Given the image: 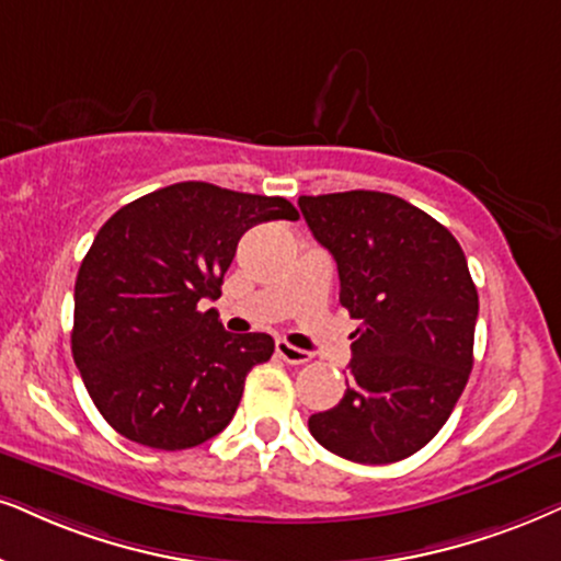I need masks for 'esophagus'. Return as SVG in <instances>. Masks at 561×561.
I'll return each mask as SVG.
<instances>
[{
    "label": "esophagus",
    "instance_id": "1",
    "mask_svg": "<svg viewBox=\"0 0 561 561\" xmlns=\"http://www.w3.org/2000/svg\"><path fill=\"white\" fill-rule=\"evenodd\" d=\"M276 354H279V359H285L287 365H305V363H310V352L297 350V346L287 344V342H276Z\"/></svg>",
    "mask_w": 561,
    "mask_h": 561
}]
</instances>
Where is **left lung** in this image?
Returning <instances> with one entry per match:
<instances>
[{
  "label": "left lung",
  "instance_id": "1",
  "mask_svg": "<svg viewBox=\"0 0 561 561\" xmlns=\"http://www.w3.org/2000/svg\"><path fill=\"white\" fill-rule=\"evenodd\" d=\"M297 204L336 261L339 302L359 321L344 399L310 416V435L354 463H396L437 435L469 382L479 295L463 248L393 194Z\"/></svg>",
  "mask_w": 561,
  "mask_h": 561
}]
</instances>
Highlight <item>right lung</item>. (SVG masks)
Listing matches in <instances>:
<instances>
[{
	"label": "right lung",
	"instance_id": "add662e5",
	"mask_svg": "<svg viewBox=\"0 0 561 561\" xmlns=\"http://www.w3.org/2000/svg\"><path fill=\"white\" fill-rule=\"evenodd\" d=\"M282 196L202 181L158 188L98 230L75 282V365L118 435L186 450L228 427L268 333H230L215 308L245 230L297 219Z\"/></svg>",
	"mask_w": 561,
	"mask_h": 561
}]
</instances>
